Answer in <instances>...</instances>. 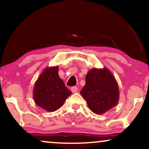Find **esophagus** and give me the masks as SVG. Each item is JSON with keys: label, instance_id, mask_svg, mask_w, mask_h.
Segmentation results:
<instances>
[{"label": "esophagus", "instance_id": "34e87169", "mask_svg": "<svg viewBox=\"0 0 149 149\" xmlns=\"http://www.w3.org/2000/svg\"><path fill=\"white\" fill-rule=\"evenodd\" d=\"M70 90H71V91H72V93H76V92H77V91H78V88H77V87L74 86V87H71Z\"/></svg>", "mask_w": 149, "mask_h": 149}]
</instances>
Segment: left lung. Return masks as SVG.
I'll return each mask as SVG.
<instances>
[{"label": "left lung", "mask_w": 149, "mask_h": 149, "mask_svg": "<svg viewBox=\"0 0 149 149\" xmlns=\"http://www.w3.org/2000/svg\"><path fill=\"white\" fill-rule=\"evenodd\" d=\"M81 94L93 113L102 115L113 109L119 99V86L115 77L107 68H92L85 77Z\"/></svg>", "instance_id": "obj_1"}]
</instances>
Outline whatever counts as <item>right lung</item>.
<instances>
[{
	"label": "right lung",
	"instance_id": "obj_1",
	"mask_svg": "<svg viewBox=\"0 0 149 149\" xmlns=\"http://www.w3.org/2000/svg\"><path fill=\"white\" fill-rule=\"evenodd\" d=\"M71 93L59 77L58 66L47 67L34 84L33 98L38 107L54 112L62 107Z\"/></svg>",
	"mask_w": 149,
	"mask_h": 149
}]
</instances>
